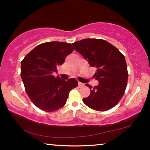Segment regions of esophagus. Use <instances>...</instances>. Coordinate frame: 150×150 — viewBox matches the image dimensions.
<instances>
[{"label":"esophagus","mask_w":150,"mask_h":150,"mask_svg":"<svg viewBox=\"0 0 150 150\" xmlns=\"http://www.w3.org/2000/svg\"><path fill=\"white\" fill-rule=\"evenodd\" d=\"M84 85V84L83 83H81V82H79L78 83V86H79V87H82Z\"/></svg>","instance_id":"34e87169"}]
</instances>
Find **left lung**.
<instances>
[{"label": "left lung", "mask_w": 150, "mask_h": 150, "mask_svg": "<svg viewBox=\"0 0 150 150\" xmlns=\"http://www.w3.org/2000/svg\"><path fill=\"white\" fill-rule=\"evenodd\" d=\"M76 51L96 69L94 77L98 85L92 88L84 104L94 110L104 111L115 107L125 92L128 80L125 57L115 46L103 39H84L73 43Z\"/></svg>", "instance_id": "1"}]
</instances>
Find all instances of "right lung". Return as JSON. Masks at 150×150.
Masks as SVG:
<instances>
[{"instance_id":"1","label":"right lung","mask_w":150,"mask_h":150,"mask_svg":"<svg viewBox=\"0 0 150 150\" xmlns=\"http://www.w3.org/2000/svg\"><path fill=\"white\" fill-rule=\"evenodd\" d=\"M73 50L71 43L47 42L35 47L21 62V77L26 93L41 110H58L66 104L71 90L78 86L74 78L64 81L53 75Z\"/></svg>"}]
</instances>
